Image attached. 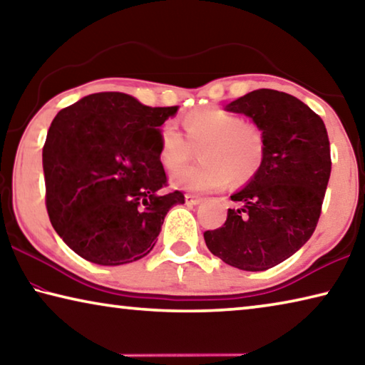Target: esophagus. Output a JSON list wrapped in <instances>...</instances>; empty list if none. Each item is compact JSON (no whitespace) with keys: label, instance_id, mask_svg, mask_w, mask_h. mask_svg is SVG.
Instances as JSON below:
<instances>
[{"label":"esophagus","instance_id":"34e87169","mask_svg":"<svg viewBox=\"0 0 365 365\" xmlns=\"http://www.w3.org/2000/svg\"><path fill=\"white\" fill-rule=\"evenodd\" d=\"M185 201H187V205L188 206H196V205H200V202L202 201L200 196H195V195H185Z\"/></svg>","mask_w":365,"mask_h":365}]
</instances>
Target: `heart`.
<instances>
[{
	"instance_id": "b5f03b06",
	"label": "heart",
	"mask_w": 365,
	"mask_h": 365,
	"mask_svg": "<svg viewBox=\"0 0 365 365\" xmlns=\"http://www.w3.org/2000/svg\"><path fill=\"white\" fill-rule=\"evenodd\" d=\"M182 123L185 137L174 123L160 127V163L169 170L178 169L193 156V148H200L201 163L177 170L170 178L174 187L206 193L225 187L228 178L243 185L261 169L265 140L257 123L219 108L191 110Z\"/></svg>"
}]
</instances>
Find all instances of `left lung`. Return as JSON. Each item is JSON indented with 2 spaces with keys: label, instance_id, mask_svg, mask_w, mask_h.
<instances>
[{
  "label": "left lung",
  "instance_id": "left-lung-1",
  "mask_svg": "<svg viewBox=\"0 0 365 365\" xmlns=\"http://www.w3.org/2000/svg\"><path fill=\"white\" fill-rule=\"evenodd\" d=\"M230 113L261 127V169L232 195L225 224L205 232L214 256L233 267L267 270L293 256L317 227L331 159L324 120L288 93L261 88L232 101Z\"/></svg>",
  "mask_w": 365,
  "mask_h": 365
}]
</instances>
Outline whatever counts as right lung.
<instances>
[{"label":"right lung","instance_id":"obj_1","mask_svg":"<svg viewBox=\"0 0 365 365\" xmlns=\"http://www.w3.org/2000/svg\"><path fill=\"white\" fill-rule=\"evenodd\" d=\"M177 106L150 108L117 91L61 109L43 146L46 211L80 257L120 265L145 257L169 209L183 205L168 187L159 127Z\"/></svg>","mask_w":365,"mask_h":365}]
</instances>
